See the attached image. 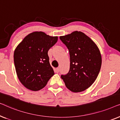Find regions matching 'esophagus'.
Masks as SVG:
<instances>
[{"mask_svg": "<svg viewBox=\"0 0 120 120\" xmlns=\"http://www.w3.org/2000/svg\"><path fill=\"white\" fill-rule=\"evenodd\" d=\"M56 72L57 73H58L59 71H60V68H56Z\"/></svg>", "mask_w": 120, "mask_h": 120, "instance_id": "obj_1", "label": "esophagus"}]
</instances>
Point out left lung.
<instances>
[{"label": "left lung", "instance_id": "left-lung-1", "mask_svg": "<svg viewBox=\"0 0 120 120\" xmlns=\"http://www.w3.org/2000/svg\"><path fill=\"white\" fill-rule=\"evenodd\" d=\"M60 40L68 49L70 69L61 78L65 86L73 92H80L90 87L101 70V56L96 44L81 32L60 36Z\"/></svg>", "mask_w": 120, "mask_h": 120}]
</instances>
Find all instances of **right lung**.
<instances>
[{"instance_id":"add662e5","label":"right lung","mask_w":120,"mask_h":120,"mask_svg":"<svg viewBox=\"0 0 120 120\" xmlns=\"http://www.w3.org/2000/svg\"><path fill=\"white\" fill-rule=\"evenodd\" d=\"M57 40L58 37L34 32L26 36L16 47L14 55L15 69L18 78L25 87L39 91L55 74L47 53Z\"/></svg>"}]
</instances>
